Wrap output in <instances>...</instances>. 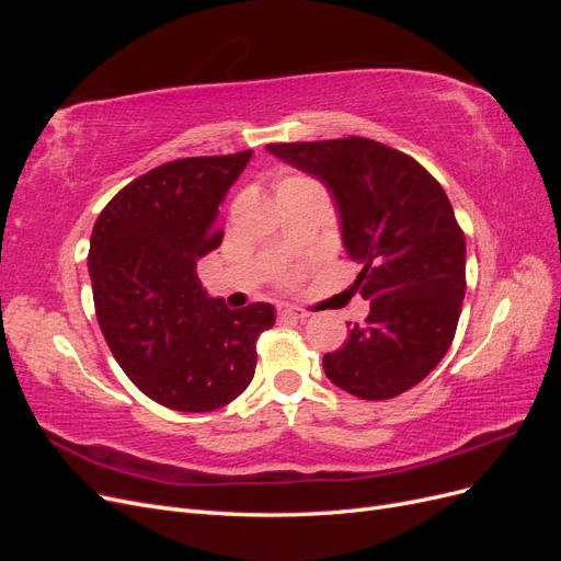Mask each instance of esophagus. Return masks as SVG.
I'll list each match as a JSON object with an SVG mask.
<instances>
[{
    "label": "esophagus",
    "instance_id": "34e87169",
    "mask_svg": "<svg viewBox=\"0 0 561 561\" xmlns=\"http://www.w3.org/2000/svg\"><path fill=\"white\" fill-rule=\"evenodd\" d=\"M278 316L280 318H293V320H304V318H309V313L304 311V309H297V307H280L278 309Z\"/></svg>",
    "mask_w": 561,
    "mask_h": 561
}]
</instances>
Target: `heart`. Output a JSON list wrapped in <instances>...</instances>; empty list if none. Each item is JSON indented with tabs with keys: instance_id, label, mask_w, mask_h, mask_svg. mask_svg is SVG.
<instances>
[{
	"instance_id": "heart-1",
	"label": "heart",
	"mask_w": 561,
	"mask_h": 561,
	"mask_svg": "<svg viewBox=\"0 0 561 561\" xmlns=\"http://www.w3.org/2000/svg\"><path fill=\"white\" fill-rule=\"evenodd\" d=\"M295 182H304V180H301V178H287V180H283V182H280L278 190H283V186H287V184H295Z\"/></svg>"
}]
</instances>
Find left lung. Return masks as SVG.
<instances>
[{"mask_svg": "<svg viewBox=\"0 0 561 561\" xmlns=\"http://www.w3.org/2000/svg\"><path fill=\"white\" fill-rule=\"evenodd\" d=\"M266 151L328 186L363 266L353 285L369 316L322 358L328 379L363 400L404 393L445 358L466 295V236L445 190L412 157L353 135Z\"/></svg>", "mask_w": 561, "mask_h": 561, "instance_id": "8db88e82", "label": "left lung"}]
</instances>
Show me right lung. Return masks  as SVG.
Here are the masks:
<instances>
[{
  "label": "right lung",
  "instance_id": "add662e5",
  "mask_svg": "<svg viewBox=\"0 0 561 561\" xmlns=\"http://www.w3.org/2000/svg\"><path fill=\"white\" fill-rule=\"evenodd\" d=\"M250 157L163 163L126 184L91 233L100 330L128 379L168 410L213 412L239 398L257 336L276 322L271 304L229 309L196 276V262L222 243L219 206Z\"/></svg>",
  "mask_w": 561,
  "mask_h": 561
}]
</instances>
